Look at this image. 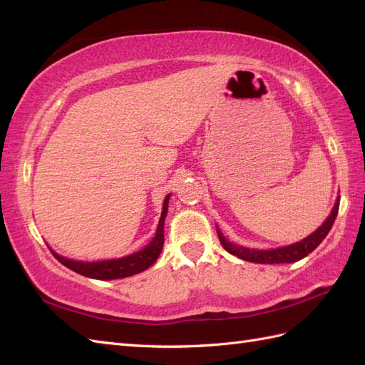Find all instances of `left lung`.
<instances>
[{
  "label": "left lung",
  "instance_id": "left-lung-1",
  "mask_svg": "<svg viewBox=\"0 0 365 365\" xmlns=\"http://www.w3.org/2000/svg\"><path fill=\"white\" fill-rule=\"evenodd\" d=\"M339 202L340 197H337L334 207H332L331 215L327 218L322 226L317 229L314 234L306 237L301 242L290 245V246H284V247H277V250H268V251H259V250H250V247H243L227 242L221 232L218 230V237L220 242L222 245L224 250L227 252L237 255L238 259H243L247 262H254V263H292V262H298L301 259H304L307 254H311L317 246H319L327 235L329 234V230L332 227V224L336 221V216L339 212Z\"/></svg>",
  "mask_w": 365,
  "mask_h": 365
}]
</instances>
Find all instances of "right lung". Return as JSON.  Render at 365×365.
<instances>
[{
    "label": "right lung",
    "mask_w": 365,
    "mask_h": 365,
    "mask_svg": "<svg viewBox=\"0 0 365 365\" xmlns=\"http://www.w3.org/2000/svg\"><path fill=\"white\" fill-rule=\"evenodd\" d=\"M170 195L166 196L165 202H163V212L158 221L157 234H155L152 242L147 245L144 250L138 251L127 257L122 259H114V260H102V262H78V260H71L66 259L63 255L53 252L54 257H56L64 267L71 268L75 273L81 276L92 277V279H100V281H111V279H120V277H128L141 273V271L152 267L155 260L158 259V255L163 250V243H165V218L168 213V202H169Z\"/></svg>",
    "instance_id": "1"
}]
</instances>
